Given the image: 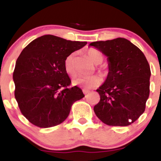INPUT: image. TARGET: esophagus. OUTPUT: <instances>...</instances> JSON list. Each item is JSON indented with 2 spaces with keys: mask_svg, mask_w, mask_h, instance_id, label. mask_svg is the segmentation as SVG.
Listing matches in <instances>:
<instances>
[{
  "mask_svg": "<svg viewBox=\"0 0 161 161\" xmlns=\"http://www.w3.org/2000/svg\"><path fill=\"white\" fill-rule=\"evenodd\" d=\"M82 92H83V93L85 94V95H86V94H88V92H89V90H87V89H82Z\"/></svg>",
  "mask_w": 161,
  "mask_h": 161,
  "instance_id": "obj_1",
  "label": "esophagus"
}]
</instances>
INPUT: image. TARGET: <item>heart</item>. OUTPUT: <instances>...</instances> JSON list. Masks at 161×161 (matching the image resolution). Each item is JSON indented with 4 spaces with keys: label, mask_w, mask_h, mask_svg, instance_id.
Listing matches in <instances>:
<instances>
[{
    "label": "heart",
    "mask_w": 161,
    "mask_h": 161,
    "mask_svg": "<svg viewBox=\"0 0 161 161\" xmlns=\"http://www.w3.org/2000/svg\"><path fill=\"white\" fill-rule=\"evenodd\" d=\"M87 55L89 57L94 64L97 66V69L102 75H105L108 73V69L104 66L99 65L104 60V55L98 50L93 48H89L86 51ZM75 53H72L68 55L64 60V66L66 73L69 75H74L75 73V65H74ZM102 82V79L98 75H93L90 76H79L73 81V85L82 87L85 89H90V88H96L99 86Z\"/></svg>",
    "instance_id": "b5f03b06"
}]
</instances>
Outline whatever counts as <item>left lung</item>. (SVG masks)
Returning <instances> with one entry per match:
<instances>
[{"label": "left lung", "mask_w": 161, "mask_h": 161, "mask_svg": "<svg viewBox=\"0 0 161 161\" xmlns=\"http://www.w3.org/2000/svg\"><path fill=\"white\" fill-rule=\"evenodd\" d=\"M108 57L109 73L96 91L100 101L94 107L103 123L126 126L145 110L150 93L151 69L142 51L129 40L117 38L90 44Z\"/></svg>", "instance_id": "left-lung-1"}]
</instances>
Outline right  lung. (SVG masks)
Returning <instances> with one entry per match:
<instances>
[{"label":"right lung","instance_id":"add662e5","mask_svg":"<svg viewBox=\"0 0 161 161\" xmlns=\"http://www.w3.org/2000/svg\"><path fill=\"white\" fill-rule=\"evenodd\" d=\"M86 44L45 35L23 50L13 75L14 95L22 114L32 124L40 128L60 124L73 103L85 97L80 88L69 87L71 80L64 63Z\"/></svg>","mask_w":161,"mask_h":161}]
</instances>
